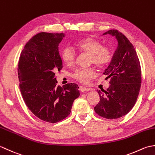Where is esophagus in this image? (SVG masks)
<instances>
[{"label": "esophagus", "instance_id": "obj_1", "mask_svg": "<svg viewBox=\"0 0 155 155\" xmlns=\"http://www.w3.org/2000/svg\"><path fill=\"white\" fill-rule=\"evenodd\" d=\"M89 90H91V89H90V88L84 87V86H80V91H81V92H84V91H89Z\"/></svg>", "mask_w": 155, "mask_h": 155}]
</instances>
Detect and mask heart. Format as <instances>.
Here are the masks:
<instances>
[{"instance_id":"b5f03b06","label":"heart","mask_w":155,"mask_h":155,"mask_svg":"<svg viewBox=\"0 0 155 155\" xmlns=\"http://www.w3.org/2000/svg\"><path fill=\"white\" fill-rule=\"evenodd\" d=\"M75 48L81 53L90 56L91 63L96 67L102 68L108 65L112 58V52L108 47H102L99 41L92 38H84L79 41L75 45ZM61 58L65 64L71 65L75 61V54L70 47H65L61 52ZM92 69H78L73 74L75 80L86 83L94 76Z\"/></svg>"}]
</instances>
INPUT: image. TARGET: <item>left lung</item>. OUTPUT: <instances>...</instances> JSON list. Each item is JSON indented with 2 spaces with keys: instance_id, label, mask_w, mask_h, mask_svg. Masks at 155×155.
<instances>
[{
  "instance_id": "8db88e82",
  "label": "left lung",
  "mask_w": 155,
  "mask_h": 155,
  "mask_svg": "<svg viewBox=\"0 0 155 155\" xmlns=\"http://www.w3.org/2000/svg\"><path fill=\"white\" fill-rule=\"evenodd\" d=\"M111 35L118 41V47L108 67L104 72L111 78L106 91L97 90L100 97L94 110L106 119L119 118L130 111L137 102L141 86V68L132 44L118 30L111 29L104 35Z\"/></svg>"
}]
</instances>
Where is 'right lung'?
Segmentation results:
<instances>
[{"mask_svg":"<svg viewBox=\"0 0 155 155\" xmlns=\"http://www.w3.org/2000/svg\"><path fill=\"white\" fill-rule=\"evenodd\" d=\"M65 37L64 33L35 35L24 47L18 64L19 89L25 104L37 118L49 123L68 117L80 94L76 84L57 86L55 72L63 68L58 46Z\"/></svg>","mask_w":155,"mask_h":155,"instance_id":"1","label":"right lung"}]
</instances>
